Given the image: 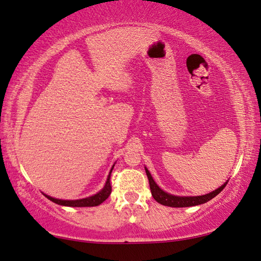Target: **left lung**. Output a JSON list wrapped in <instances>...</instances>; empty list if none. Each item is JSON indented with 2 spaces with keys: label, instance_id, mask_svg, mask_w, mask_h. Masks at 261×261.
<instances>
[{
  "label": "left lung",
  "instance_id": "8db88e82",
  "mask_svg": "<svg viewBox=\"0 0 261 261\" xmlns=\"http://www.w3.org/2000/svg\"><path fill=\"white\" fill-rule=\"evenodd\" d=\"M145 171H146V175L148 177L149 188H151V192L154 199H155L159 204L169 207H191L205 204V202L213 199L215 196H218L228 183L227 180L226 183H223L220 188L214 190V191L207 194H202V196H174V194L163 191V190L159 187L155 183V180L153 179L151 173H149L146 167H145Z\"/></svg>",
  "mask_w": 261,
  "mask_h": 261
}]
</instances>
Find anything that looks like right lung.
Segmentation results:
<instances>
[{
    "label": "right lung",
    "instance_id": "1",
    "mask_svg": "<svg viewBox=\"0 0 261 261\" xmlns=\"http://www.w3.org/2000/svg\"><path fill=\"white\" fill-rule=\"evenodd\" d=\"M114 166H115V163L113 165L112 169H110V171H109V175L107 177V180H106L105 187L101 189L98 193L93 194V196L83 198V199L64 200V199H57V198H53V197L48 196V194H45V193H43V194H45V196L50 201L55 202V204L61 205V206H69V207H93V206H98L100 204H102V202L109 197V194L112 193V185H110V174H112Z\"/></svg>",
    "mask_w": 261,
    "mask_h": 261
}]
</instances>
